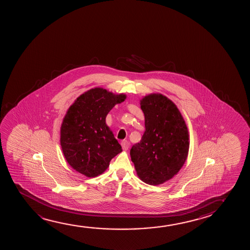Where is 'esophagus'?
Listing matches in <instances>:
<instances>
[{
  "label": "esophagus",
  "mask_w": 250,
  "mask_h": 250,
  "mask_svg": "<svg viewBox=\"0 0 250 250\" xmlns=\"http://www.w3.org/2000/svg\"><path fill=\"white\" fill-rule=\"evenodd\" d=\"M121 146H122V148H123L124 150H127L129 148L130 144H129V143L126 140H124L121 142Z\"/></svg>",
  "instance_id": "1"
}]
</instances>
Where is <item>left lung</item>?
Returning a JSON list of instances; mask_svg holds the SVG:
<instances>
[{
	"mask_svg": "<svg viewBox=\"0 0 250 250\" xmlns=\"http://www.w3.org/2000/svg\"><path fill=\"white\" fill-rule=\"evenodd\" d=\"M145 131L130 154L137 176L148 185H161L174 177L187 159L188 131L177 106L161 94L140 101Z\"/></svg>",
	"mask_w": 250,
	"mask_h": 250,
	"instance_id": "1",
	"label": "left lung"
}]
</instances>
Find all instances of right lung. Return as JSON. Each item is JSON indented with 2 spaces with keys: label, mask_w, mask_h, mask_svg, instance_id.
Listing matches in <instances>:
<instances>
[{
  "label": "right lung",
  "mask_w": 250,
  "mask_h": 250,
  "mask_svg": "<svg viewBox=\"0 0 250 250\" xmlns=\"http://www.w3.org/2000/svg\"><path fill=\"white\" fill-rule=\"evenodd\" d=\"M126 98L103 88H94L79 96L66 112L61 127V146L65 160L74 170L94 178L109 167L122 151L106 117L116 104Z\"/></svg>",
  "instance_id": "obj_1"
}]
</instances>
